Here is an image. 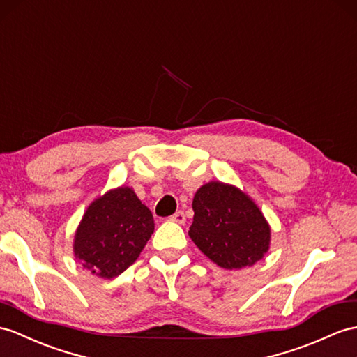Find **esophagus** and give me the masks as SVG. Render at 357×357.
<instances>
[{"instance_id": "esophagus-1", "label": "esophagus", "mask_w": 357, "mask_h": 357, "mask_svg": "<svg viewBox=\"0 0 357 357\" xmlns=\"http://www.w3.org/2000/svg\"><path fill=\"white\" fill-rule=\"evenodd\" d=\"M169 220L174 221V222H177V224H185L186 222V215H185L183 211H178V212L174 213Z\"/></svg>"}]
</instances>
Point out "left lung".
Wrapping results in <instances>:
<instances>
[{
  "label": "left lung",
  "mask_w": 357,
  "mask_h": 357,
  "mask_svg": "<svg viewBox=\"0 0 357 357\" xmlns=\"http://www.w3.org/2000/svg\"><path fill=\"white\" fill-rule=\"evenodd\" d=\"M189 236L225 269L256 264L269 247V225L259 207L239 189L211 181L197 190Z\"/></svg>",
  "instance_id": "obj_1"
}]
</instances>
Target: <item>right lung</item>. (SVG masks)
I'll return each mask as SVG.
<instances>
[{"label":"right lung","mask_w":357,"mask_h":357,"mask_svg":"<svg viewBox=\"0 0 357 357\" xmlns=\"http://www.w3.org/2000/svg\"><path fill=\"white\" fill-rule=\"evenodd\" d=\"M153 231L150 208L133 189L118 188L88 207L75 233L74 253L92 274L112 279L135 262Z\"/></svg>","instance_id":"1"}]
</instances>
